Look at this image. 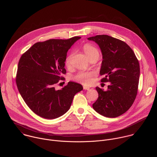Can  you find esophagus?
<instances>
[{
    "instance_id": "obj_1",
    "label": "esophagus",
    "mask_w": 157,
    "mask_h": 157,
    "mask_svg": "<svg viewBox=\"0 0 157 157\" xmlns=\"http://www.w3.org/2000/svg\"><path fill=\"white\" fill-rule=\"evenodd\" d=\"M83 89H84V90H90V87H87V86H83Z\"/></svg>"
}]
</instances>
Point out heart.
Returning a JSON list of instances; mask_svg holds the SVG:
<instances>
[{"mask_svg":"<svg viewBox=\"0 0 157 157\" xmlns=\"http://www.w3.org/2000/svg\"><path fill=\"white\" fill-rule=\"evenodd\" d=\"M83 50L85 53L86 55L88 58H90L94 56H99V51L96 48L91 45L90 44H86L83 46ZM71 55H69L65 59V65L67 66H69L70 63V58ZM94 75L93 72H80L77 75L74 77V80L76 81L84 84V85H87L90 83L92 82V77Z\"/></svg>","mask_w":157,"mask_h":157,"instance_id":"heart-1","label":"heart"}]
</instances>
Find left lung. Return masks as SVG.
Segmentation results:
<instances>
[{
	"instance_id": "1",
	"label": "left lung",
	"mask_w": 157,
	"mask_h": 157,
	"mask_svg": "<svg viewBox=\"0 0 157 157\" xmlns=\"http://www.w3.org/2000/svg\"><path fill=\"white\" fill-rule=\"evenodd\" d=\"M99 46L102 55L100 75L102 82H110L105 91L95 87L99 97L93 109L107 117H116L126 112L133 104L138 92L140 65L135 54L124 41L108 35L87 38Z\"/></svg>"
}]
</instances>
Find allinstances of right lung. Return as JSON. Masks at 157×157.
<instances>
[{
    "instance_id": "obj_1",
    "label": "right lung",
    "mask_w": 157,
    "mask_h": 157,
    "mask_svg": "<svg viewBox=\"0 0 157 157\" xmlns=\"http://www.w3.org/2000/svg\"><path fill=\"white\" fill-rule=\"evenodd\" d=\"M80 37L49 40L33 44L18 63L16 84L27 105L38 116L53 119L65 114L74 95L83 90L81 84L68 82L60 90L56 84L65 74V62L70 47Z\"/></svg>"
}]
</instances>
